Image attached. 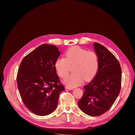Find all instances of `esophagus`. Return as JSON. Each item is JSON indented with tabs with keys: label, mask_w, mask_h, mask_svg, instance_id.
Wrapping results in <instances>:
<instances>
[{
	"label": "esophagus",
	"mask_w": 135,
	"mask_h": 135,
	"mask_svg": "<svg viewBox=\"0 0 135 135\" xmlns=\"http://www.w3.org/2000/svg\"><path fill=\"white\" fill-rule=\"evenodd\" d=\"M66 89H68V90H73V88L68 87V86L66 87Z\"/></svg>",
	"instance_id": "obj_1"
}]
</instances>
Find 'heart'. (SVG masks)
I'll return each mask as SVG.
<instances>
[{
	"label": "heart",
	"mask_w": 135,
	"mask_h": 135,
	"mask_svg": "<svg viewBox=\"0 0 135 135\" xmlns=\"http://www.w3.org/2000/svg\"><path fill=\"white\" fill-rule=\"evenodd\" d=\"M98 67L99 60L97 54L79 46L68 49L65 54V59L59 58L55 63L56 71L61 78L67 75L70 67H72L73 74L63 80L64 84L69 87L79 85L83 80L86 81L91 80L95 76Z\"/></svg>",
	"instance_id": "obj_1"
}]
</instances>
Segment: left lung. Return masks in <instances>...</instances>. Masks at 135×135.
<instances>
[{"label":"left lung","instance_id":"obj_1","mask_svg":"<svg viewBox=\"0 0 135 135\" xmlns=\"http://www.w3.org/2000/svg\"><path fill=\"white\" fill-rule=\"evenodd\" d=\"M94 47L98 57V69L94 79L84 86V94L78 104L84 113L96 117L108 111L118 97L121 89L122 69L107 48L97 42H94Z\"/></svg>","mask_w":135,"mask_h":135}]
</instances>
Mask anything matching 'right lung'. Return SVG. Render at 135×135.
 Listing matches in <instances>:
<instances>
[{
    "instance_id": "add662e5",
    "label": "right lung",
    "mask_w": 135,
    "mask_h": 135,
    "mask_svg": "<svg viewBox=\"0 0 135 135\" xmlns=\"http://www.w3.org/2000/svg\"><path fill=\"white\" fill-rule=\"evenodd\" d=\"M60 54L56 46L42 44L25 56L20 64L17 75L19 93L26 107L37 115L52 113L60 93L65 89L55 68Z\"/></svg>"
}]
</instances>
